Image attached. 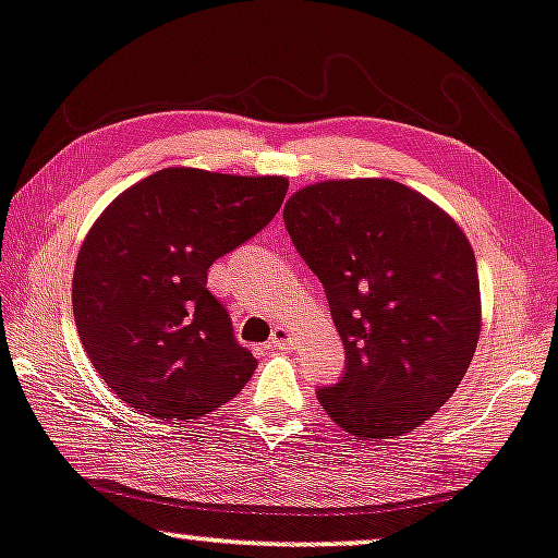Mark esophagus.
I'll use <instances>...</instances> for the list:
<instances>
[{
    "label": "esophagus",
    "instance_id": "34e87169",
    "mask_svg": "<svg viewBox=\"0 0 558 558\" xmlns=\"http://www.w3.org/2000/svg\"><path fill=\"white\" fill-rule=\"evenodd\" d=\"M267 347H270V349H280V352H288V349L295 347L293 331L286 329V326H275L272 337H270V341H267Z\"/></svg>",
    "mask_w": 558,
    "mask_h": 558
}]
</instances>
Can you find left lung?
<instances>
[{
	"label": "left lung",
	"instance_id": "left-lung-1",
	"mask_svg": "<svg viewBox=\"0 0 558 558\" xmlns=\"http://www.w3.org/2000/svg\"><path fill=\"white\" fill-rule=\"evenodd\" d=\"M286 229L322 280L344 377L316 392L341 428L396 439L454 396L477 349L472 244L447 211L390 178L306 185Z\"/></svg>",
	"mask_w": 558,
	"mask_h": 558
}]
</instances>
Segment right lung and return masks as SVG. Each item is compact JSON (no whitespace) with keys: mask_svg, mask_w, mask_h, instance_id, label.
<instances>
[{"mask_svg":"<svg viewBox=\"0 0 558 558\" xmlns=\"http://www.w3.org/2000/svg\"><path fill=\"white\" fill-rule=\"evenodd\" d=\"M283 175L162 168L119 193L73 270L88 360L132 411L185 421L229 403L257 360L206 288L209 267L270 225Z\"/></svg>","mask_w":558,"mask_h":558,"instance_id":"1","label":"right lung"}]
</instances>
